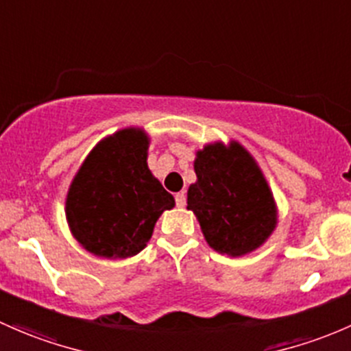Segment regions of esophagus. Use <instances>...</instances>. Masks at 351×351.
I'll return each instance as SVG.
<instances>
[{
    "mask_svg": "<svg viewBox=\"0 0 351 351\" xmlns=\"http://www.w3.org/2000/svg\"><path fill=\"white\" fill-rule=\"evenodd\" d=\"M176 204H177V208H184V206H186V194L177 193L176 194Z\"/></svg>",
    "mask_w": 351,
    "mask_h": 351,
    "instance_id": "esophagus-1",
    "label": "esophagus"
}]
</instances>
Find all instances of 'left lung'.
<instances>
[{
    "label": "left lung",
    "instance_id": "left-lung-1",
    "mask_svg": "<svg viewBox=\"0 0 351 351\" xmlns=\"http://www.w3.org/2000/svg\"><path fill=\"white\" fill-rule=\"evenodd\" d=\"M197 180L187 191V209L196 215L213 250L241 256L265 243L277 225V206L255 158L238 142H215L197 150Z\"/></svg>",
    "mask_w": 351,
    "mask_h": 351
}]
</instances>
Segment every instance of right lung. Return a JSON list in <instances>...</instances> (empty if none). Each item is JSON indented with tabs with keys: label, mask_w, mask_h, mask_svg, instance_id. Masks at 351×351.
Masks as SVG:
<instances>
[{
	"label": "right lung",
	"mask_w": 351,
	"mask_h": 351,
	"mask_svg": "<svg viewBox=\"0 0 351 351\" xmlns=\"http://www.w3.org/2000/svg\"><path fill=\"white\" fill-rule=\"evenodd\" d=\"M149 135L142 128L113 133L89 152L66 199L71 233L88 252L128 258L143 250L174 196L147 165Z\"/></svg>",
	"instance_id": "1"
}]
</instances>
